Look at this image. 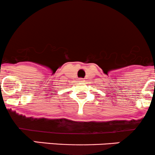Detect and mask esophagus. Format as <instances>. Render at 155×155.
<instances>
[{"mask_svg":"<svg viewBox=\"0 0 155 155\" xmlns=\"http://www.w3.org/2000/svg\"><path fill=\"white\" fill-rule=\"evenodd\" d=\"M80 82H84V80L83 78H80Z\"/></svg>","mask_w":155,"mask_h":155,"instance_id":"obj_1","label":"esophagus"}]
</instances>
